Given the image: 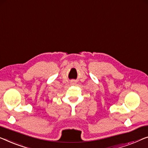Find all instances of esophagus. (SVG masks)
<instances>
[{
    "instance_id": "obj_1",
    "label": "esophagus",
    "mask_w": 148,
    "mask_h": 148,
    "mask_svg": "<svg viewBox=\"0 0 148 148\" xmlns=\"http://www.w3.org/2000/svg\"><path fill=\"white\" fill-rule=\"evenodd\" d=\"M75 83H76V82H75L74 80H72V81L71 82V84H74Z\"/></svg>"
}]
</instances>
